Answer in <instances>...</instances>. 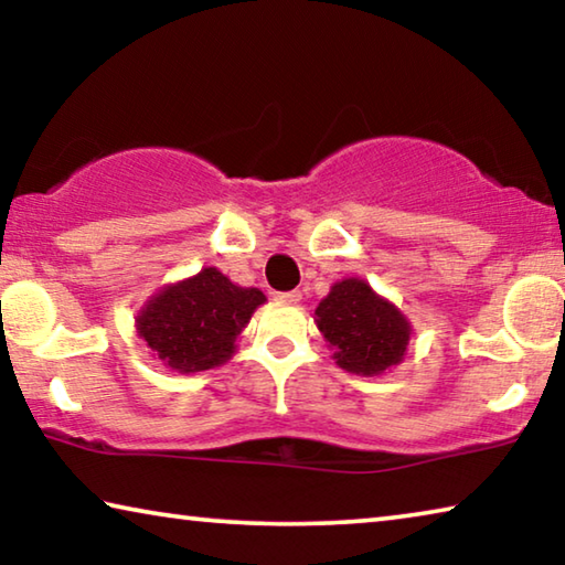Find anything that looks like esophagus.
<instances>
[{"instance_id": "34e87169", "label": "esophagus", "mask_w": 565, "mask_h": 565, "mask_svg": "<svg viewBox=\"0 0 565 565\" xmlns=\"http://www.w3.org/2000/svg\"><path fill=\"white\" fill-rule=\"evenodd\" d=\"M276 301H281V303H299L301 301V291H279V294H276Z\"/></svg>"}]
</instances>
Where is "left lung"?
Instances as JSON below:
<instances>
[{
	"label": "left lung",
	"mask_w": 565,
	"mask_h": 565,
	"mask_svg": "<svg viewBox=\"0 0 565 565\" xmlns=\"http://www.w3.org/2000/svg\"><path fill=\"white\" fill-rule=\"evenodd\" d=\"M313 321L333 349V359L351 374L379 376L404 361L411 323L363 279L333 284L313 311Z\"/></svg>",
	"instance_id": "obj_1"
}]
</instances>
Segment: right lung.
<instances>
[{
    "instance_id": "obj_1",
    "label": "right lung",
    "mask_w": 565,
    "mask_h": 565,
    "mask_svg": "<svg viewBox=\"0 0 565 565\" xmlns=\"http://www.w3.org/2000/svg\"><path fill=\"white\" fill-rule=\"evenodd\" d=\"M264 301L259 289L236 286L206 266L151 296L137 317V333L164 366L196 374L234 356L236 337Z\"/></svg>"
}]
</instances>
